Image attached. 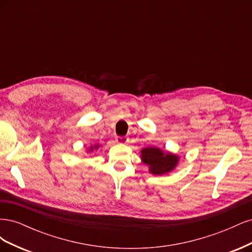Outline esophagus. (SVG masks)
<instances>
[{"label":"esophagus","instance_id":"1","mask_svg":"<svg viewBox=\"0 0 252 252\" xmlns=\"http://www.w3.org/2000/svg\"><path fill=\"white\" fill-rule=\"evenodd\" d=\"M116 140L120 144H126L129 141V138H127V136H117Z\"/></svg>","mask_w":252,"mask_h":252}]
</instances>
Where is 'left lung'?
Listing matches in <instances>:
<instances>
[{"mask_svg": "<svg viewBox=\"0 0 252 252\" xmlns=\"http://www.w3.org/2000/svg\"><path fill=\"white\" fill-rule=\"evenodd\" d=\"M142 161L149 166V171L152 174L168 173L174 169L179 162V157L172 154H165L159 148L148 147L142 150Z\"/></svg>", "mask_w": 252, "mask_h": 252, "instance_id": "obj_1", "label": "left lung"}]
</instances>
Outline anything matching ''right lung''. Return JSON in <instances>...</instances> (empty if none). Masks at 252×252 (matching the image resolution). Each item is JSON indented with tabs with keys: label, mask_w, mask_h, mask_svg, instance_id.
I'll list each match as a JSON object with an SVG mask.
<instances>
[{
	"label": "right lung",
	"mask_w": 252,
	"mask_h": 252,
	"mask_svg": "<svg viewBox=\"0 0 252 252\" xmlns=\"http://www.w3.org/2000/svg\"><path fill=\"white\" fill-rule=\"evenodd\" d=\"M94 147H95V148H97L98 146H97V145H96V146H94ZM93 149H94V148H93V147H91V148H90V151H93Z\"/></svg>",
	"instance_id": "obj_1"
}]
</instances>
